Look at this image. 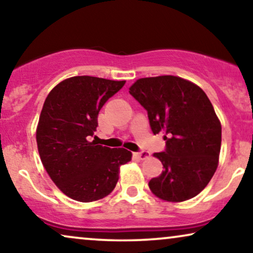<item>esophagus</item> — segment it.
<instances>
[{
	"instance_id": "1",
	"label": "esophagus",
	"mask_w": 253,
	"mask_h": 253,
	"mask_svg": "<svg viewBox=\"0 0 253 253\" xmlns=\"http://www.w3.org/2000/svg\"><path fill=\"white\" fill-rule=\"evenodd\" d=\"M136 157L139 159V160H146L151 157L150 152H146V151H143V152H139V153H136Z\"/></svg>"
}]
</instances>
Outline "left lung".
<instances>
[{"instance_id":"8db88e82","label":"left lung","mask_w":253,"mask_h":253,"mask_svg":"<svg viewBox=\"0 0 253 253\" xmlns=\"http://www.w3.org/2000/svg\"><path fill=\"white\" fill-rule=\"evenodd\" d=\"M129 89L153 133H165L166 151L153 154L164 170L148 182L151 191L171 203L196 197L213 177L221 148V123L206 93L170 75L137 79Z\"/></svg>"}]
</instances>
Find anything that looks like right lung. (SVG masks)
Segmentation results:
<instances>
[{"instance_id": "right-lung-1", "label": "right lung", "mask_w": 253, "mask_h": 253, "mask_svg": "<svg viewBox=\"0 0 253 253\" xmlns=\"http://www.w3.org/2000/svg\"><path fill=\"white\" fill-rule=\"evenodd\" d=\"M126 81L76 76L55 86L44 100L37 126L38 151L58 189L82 203L102 199L115 189L120 167L131 160L126 148L96 145L89 137L100 109Z\"/></svg>"}]
</instances>
